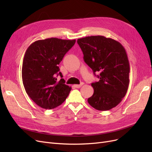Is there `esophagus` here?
<instances>
[{"instance_id":"obj_1","label":"esophagus","mask_w":152,"mask_h":152,"mask_svg":"<svg viewBox=\"0 0 152 152\" xmlns=\"http://www.w3.org/2000/svg\"><path fill=\"white\" fill-rule=\"evenodd\" d=\"M84 84L83 82H81L80 84H77V85H74L75 87H76V88H80V87Z\"/></svg>"}]
</instances>
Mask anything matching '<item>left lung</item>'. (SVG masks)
<instances>
[{
	"instance_id": "left-lung-1",
	"label": "left lung",
	"mask_w": 152,
	"mask_h": 152,
	"mask_svg": "<svg viewBox=\"0 0 152 152\" xmlns=\"http://www.w3.org/2000/svg\"><path fill=\"white\" fill-rule=\"evenodd\" d=\"M84 60L99 80L91 84L93 95L87 102L94 108L106 111L115 107L126 96L129 84L130 66L122 45L104 36L79 39ZM100 75L96 76L95 73Z\"/></svg>"
}]
</instances>
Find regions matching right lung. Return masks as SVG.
<instances>
[{"mask_svg":"<svg viewBox=\"0 0 152 152\" xmlns=\"http://www.w3.org/2000/svg\"><path fill=\"white\" fill-rule=\"evenodd\" d=\"M75 40L50 38L32 43L26 50L22 80L26 93L41 108L53 109L61 104L71 91L62 79L56 81L59 64Z\"/></svg>","mask_w":152,"mask_h":152,"instance_id":"add662e5","label":"right lung"}]
</instances>
